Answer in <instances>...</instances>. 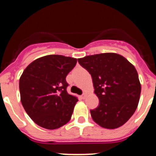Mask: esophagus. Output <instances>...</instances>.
I'll return each mask as SVG.
<instances>
[{
  "label": "esophagus",
  "instance_id": "34e87169",
  "mask_svg": "<svg viewBox=\"0 0 156 156\" xmlns=\"http://www.w3.org/2000/svg\"><path fill=\"white\" fill-rule=\"evenodd\" d=\"M87 93H83L82 95H81V98H82L83 99H84L85 98L87 97Z\"/></svg>",
  "mask_w": 156,
  "mask_h": 156
}]
</instances>
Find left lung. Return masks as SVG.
<instances>
[{
  "instance_id": "8db88e82",
  "label": "left lung",
  "mask_w": 156,
  "mask_h": 156,
  "mask_svg": "<svg viewBox=\"0 0 156 156\" xmlns=\"http://www.w3.org/2000/svg\"><path fill=\"white\" fill-rule=\"evenodd\" d=\"M91 75L99 105L90 110L92 119L101 127L122 126L137 109L140 86L134 66L123 56L102 53L78 58Z\"/></svg>"
}]
</instances>
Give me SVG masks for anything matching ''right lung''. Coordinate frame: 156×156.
Returning a JSON list of instances; mask_svg holds the SVG:
<instances>
[{
	"mask_svg": "<svg viewBox=\"0 0 156 156\" xmlns=\"http://www.w3.org/2000/svg\"><path fill=\"white\" fill-rule=\"evenodd\" d=\"M76 58L50 55L34 60L19 79L23 108L36 124L55 129L70 120L78 101L69 94L66 76L75 67Z\"/></svg>",
	"mask_w": 156,
	"mask_h": 156,
	"instance_id": "right-lung-1",
	"label": "right lung"
}]
</instances>
